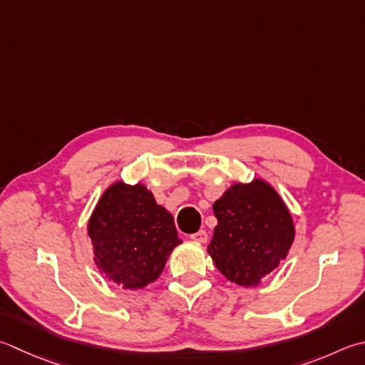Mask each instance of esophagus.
Returning a JSON list of instances; mask_svg holds the SVG:
<instances>
[{
  "mask_svg": "<svg viewBox=\"0 0 365 365\" xmlns=\"http://www.w3.org/2000/svg\"><path fill=\"white\" fill-rule=\"evenodd\" d=\"M190 237H191V240L197 242V244H204V242H207V232L204 230H199L195 234H191Z\"/></svg>",
  "mask_w": 365,
  "mask_h": 365,
  "instance_id": "1",
  "label": "esophagus"
}]
</instances>
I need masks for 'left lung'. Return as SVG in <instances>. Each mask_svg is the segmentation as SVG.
<instances>
[{
  "label": "left lung",
  "mask_w": 365,
  "mask_h": 365,
  "mask_svg": "<svg viewBox=\"0 0 365 365\" xmlns=\"http://www.w3.org/2000/svg\"><path fill=\"white\" fill-rule=\"evenodd\" d=\"M213 213L218 225L207 252L227 280L253 287L287 258L294 226L287 205L266 182L232 185L213 204Z\"/></svg>",
  "instance_id": "obj_1"
}]
</instances>
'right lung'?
<instances>
[{
    "mask_svg": "<svg viewBox=\"0 0 365 365\" xmlns=\"http://www.w3.org/2000/svg\"><path fill=\"white\" fill-rule=\"evenodd\" d=\"M95 262L125 289L144 288L163 272L174 247L182 244L174 218L156 204L144 185L113 183L88 221Z\"/></svg>",
    "mask_w": 365,
    "mask_h": 365,
    "instance_id": "1",
    "label": "right lung"
}]
</instances>
